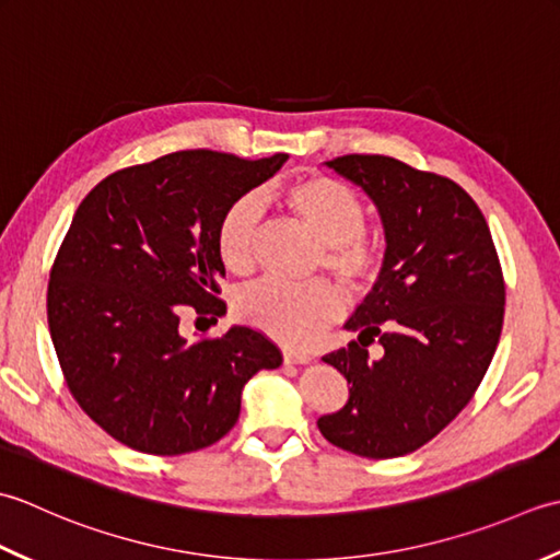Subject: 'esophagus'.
<instances>
[{
	"mask_svg": "<svg viewBox=\"0 0 560 560\" xmlns=\"http://www.w3.org/2000/svg\"><path fill=\"white\" fill-rule=\"evenodd\" d=\"M282 360H284V364H310V362H312V355H306V352L284 350V352H282Z\"/></svg>",
	"mask_w": 560,
	"mask_h": 560,
	"instance_id": "obj_1",
	"label": "esophagus"
}]
</instances>
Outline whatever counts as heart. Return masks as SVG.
<instances>
[{"label":"heart","instance_id":"heart-1","mask_svg":"<svg viewBox=\"0 0 560 560\" xmlns=\"http://www.w3.org/2000/svg\"><path fill=\"white\" fill-rule=\"evenodd\" d=\"M282 205L322 248V266L336 278L348 296L368 292L382 270V246L364 234L368 210L343 180L326 174H306L280 190ZM260 224V200L244 196L234 200L217 224V256L234 276H248L256 264V236ZM340 312L334 284H284L260 282L236 300V316L264 330L288 348H306Z\"/></svg>","mask_w":560,"mask_h":560}]
</instances>
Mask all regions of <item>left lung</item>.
Returning a JSON list of instances; mask_svg holds the SVG:
<instances>
[{
    "label": "left lung",
    "instance_id": "left-lung-1",
    "mask_svg": "<svg viewBox=\"0 0 560 560\" xmlns=\"http://www.w3.org/2000/svg\"><path fill=\"white\" fill-rule=\"evenodd\" d=\"M326 166L372 198L386 254L346 324L358 340L324 355L348 380V404L316 425L340 450L392 459L423 447L471 401L503 330V268L483 212L454 180L382 154ZM374 339L385 348L376 361Z\"/></svg>",
    "mask_w": 560,
    "mask_h": 560
}]
</instances>
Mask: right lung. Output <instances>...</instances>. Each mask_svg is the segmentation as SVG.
I'll return each instance as SVG.
<instances>
[{
	"label": "right lung",
	"mask_w": 560,
	"mask_h": 560,
	"mask_svg": "<svg viewBox=\"0 0 560 560\" xmlns=\"http://www.w3.org/2000/svg\"><path fill=\"white\" fill-rule=\"evenodd\" d=\"M284 162L174 152L116 171L77 208L50 270V336L77 404L130 450L210 447L238 420L250 376L282 364L254 328L190 343L180 318L226 312L217 224Z\"/></svg>",
	"instance_id": "add662e5"
}]
</instances>
